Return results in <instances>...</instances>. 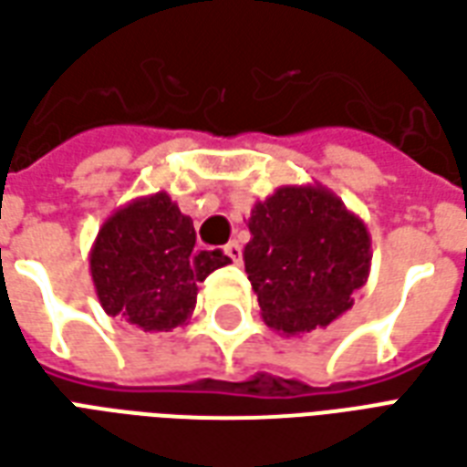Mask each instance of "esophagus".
Instances as JSON below:
<instances>
[{
  "mask_svg": "<svg viewBox=\"0 0 467 467\" xmlns=\"http://www.w3.org/2000/svg\"><path fill=\"white\" fill-rule=\"evenodd\" d=\"M224 254H227L233 263H240V260H243V244L237 243V240L227 243V247H224Z\"/></svg>",
  "mask_w": 467,
  "mask_h": 467,
  "instance_id": "1",
  "label": "esophagus"
}]
</instances>
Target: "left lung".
Wrapping results in <instances>:
<instances>
[{"mask_svg": "<svg viewBox=\"0 0 467 467\" xmlns=\"http://www.w3.org/2000/svg\"><path fill=\"white\" fill-rule=\"evenodd\" d=\"M244 273L267 327H327L352 307L370 275V233L323 184H283L247 217Z\"/></svg>", "mask_w": 467, "mask_h": 467, "instance_id": "left-lung-1", "label": "left lung"}]
</instances>
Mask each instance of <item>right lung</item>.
<instances>
[{
	"label": "right lung",
	"instance_id": "right-lung-1",
	"mask_svg": "<svg viewBox=\"0 0 467 467\" xmlns=\"http://www.w3.org/2000/svg\"><path fill=\"white\" fill-rule=\"evenodd\" d=\"M220 250L194 253V227L167 192L137 197L109 214L89 250V273L107 315L144 333L182 327L197 285L224 267Z\"/></svg>",
	"mask_w": 467,
	"mask_h": 467
}]
</instances>
